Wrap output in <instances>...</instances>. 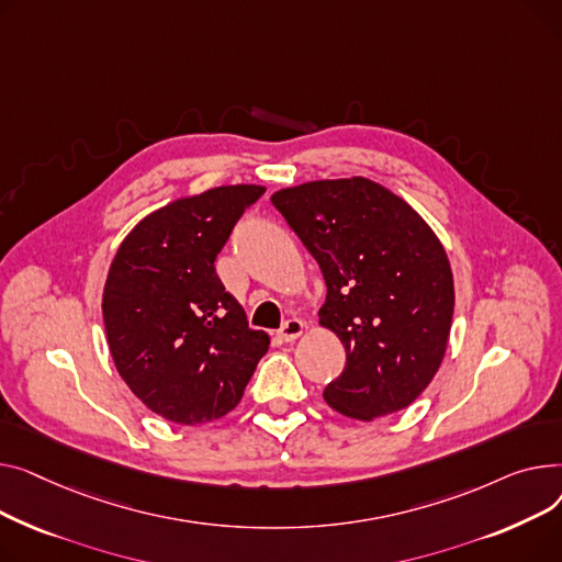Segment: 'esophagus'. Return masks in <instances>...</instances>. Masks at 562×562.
I'll list each match as a JSON object with an SVG mask.
<instances>
[{"label": "esophagus", "instance_id": "34e87169", "mask_svg": "<svg viewBox=\"0 0 562 562\" xmlns=\"http://www.w3.org/2000/svg\"><path fill=\"white\" fill-rule=\"evenodd\" d=\"M302 334H304V322L296 319V317L285 319L283 326L279 328V338H281L283 342H294Z\"/></svg>", "mask_w": 562, "mask_h": 562}]
</instances>
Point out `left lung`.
<instances>
[{
  "label": "left lung",
  "mask_w": 562,
  "mask_h": 562,
  "mask_svg": "<svg viewBox=\"0 0 562 562\" xmlns=\"http://www.w3.org/2000/svg\"><path fill=\"white\" fill-rule=\"evenodd\" d=\"M326 281L319 324L347 351L326 404L370 422L411 406L436 376L453 317L449 258L417 211L362 177L272 194Z\"/></svg>",
  "instance_id": "8db88e82"
}]
</instances>
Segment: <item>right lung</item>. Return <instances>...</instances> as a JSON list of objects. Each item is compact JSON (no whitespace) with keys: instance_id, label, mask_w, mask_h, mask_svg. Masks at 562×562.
<instances>
[{"instance_id":"right-lung-1","label":"right lung","mask_w":562,"mask_h":562,"mask_svg":"<svg viewBox=\"0 0 562 562\" xmlns=\"http://www.w3.org/2000/svg\"><path fill=\"white\" fill-rule=\"evenodd\" d=\"M262 186H220L149 213L122 240L104 285L115 368L156 415L194 426L224 417L268 353L226 292L215 258Z\"/></svg>"}]
</instances>
